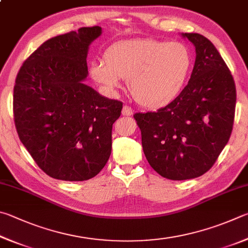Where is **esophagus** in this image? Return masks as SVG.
<instances>
[{"label": "esophagus", "mask_w": 248, "mask_h": 248, "mask_svg": "<svg viewBox=\"0 0 248 248\" xmlns=\"http://www.w3.org/2000/svg\"><path fill=\"white\" fill-rule=\"evenodd\" d=\"M133 113H134L133 108L131 107H128V106H124L123 108H122V115L129 116V115H132Z\"/></svg>", "instance_id": "obj_1"}]
</instances>
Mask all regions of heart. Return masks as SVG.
Returning a JSON list of instances; mask_svg holds the SVG:
<instances>
[{
  "mask_svg": "<svg viewBox=\"0 0 248 248\" xmlns=\"http://www.w3.org/2000/svg\"><path fill=\"white\" fill-rule=\"evenodd\" d=\"M192 54L181 42L138 39L117 42L104 54V62L91 64L93 79L108 90L128 80L133 98L147 108H162L179 97L192 69Z\"/></svg>",
  "mask_w": 248,
  "mask_h": 248,
  "instance_id": "1",
  "label": "heart"
}]
</instances>
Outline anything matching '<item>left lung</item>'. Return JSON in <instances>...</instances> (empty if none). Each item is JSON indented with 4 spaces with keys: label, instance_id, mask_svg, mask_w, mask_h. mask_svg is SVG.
<instances>
[{
    "label": "left lung",
    "instance_id": "8db88e82",
    "mask_svg": "<svg viewBox=\"0 0 248 248\" xmlns=\"http://www.w3.org/2000/svg\"><path fill=\"white\" fill-rule=\"evenodd\" d=\"M182 37L196 51L187 86L164 108L134 115L151 168L173 181L210 170L231 136L236 103L231 72L211 41L199 33Z\"/></svg>",
    "mask_w": 248,
    "mask_h": 248
}]
</instances>
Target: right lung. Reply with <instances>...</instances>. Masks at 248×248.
I'll list each match as a JSON object with an SVG mask.
<instances>
[{"label": "right lung", "mask_w": 248, "mask_h": 248, "mask_svg": "<svg viewBox=\"0 0 248 248\" xmlns=\"http://www.w3.org/2000/svg\"><path fill=\"white\" fill-rule=\"evenodd\" d=\"M99 26L51 38L17 74L13 110L19 140L38 167L62 181H86L106 166L123 103L84 84Z\"/></svg>", "instance_id": "obj_1"}]
</instances>
